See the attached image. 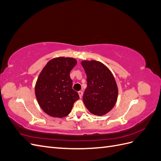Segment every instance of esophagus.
Listing matches in <instances>:
<instances>
[{"mask_svg":"<svg viewBox=\"0 0 161 161\" xmlns=\"http://www.w3.org/2000/svg\"><path fill=\"white\" fill-rule=\"evenodd\" d=\"M78 93H79V95L80 98H82V95H83V92L81 91H80L78 92Z\"/></svg>","mask_w":161,"mask_h":161,"instance_id":"obj_1","label":"esophagus"}]
</instances>
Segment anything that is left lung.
<instances>
[{"label":"left lung","instance_id":"1","mask_svg":"<svg viewBox=\"0 0 161 161\" xmlns=\"http://www.w3.org/2000/svg\"><path fill=\"white\" fill-rule=\"evenodd\" d=\"M86 75L87 87L83 102L91 114H106L114 108L118 99V90L111 71L103 64L95 60L81 62Z\"/></svg>","mask_w":161,"mask_h":161}]
</instances>
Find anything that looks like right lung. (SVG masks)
<instances>
[{"label": "right lung", "mask_w": 161, "mask_h": 161, "mask_svg": "<svg viewBox=\"0 0 161 161\" xmlns=\"http://www.w3.org/2000/svg\"><path fill=\"white\" fill-rule=\"evenodd\" d=\"M76 64L72 58H56L47 62L39 75L35 92L43 111L54 118L69 115L74 103L79 99L72 89L70 72Z\"/></svg>", "instance_id": "add662e5"}]
</instances>
